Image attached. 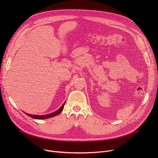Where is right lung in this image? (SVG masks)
Here are the masks:
<instances>
[{
	"label": "right lung",
	"instance_id": "obj_1",
	"mask_svg": "<svg viewBox=\"0 0 158 158\" xmlns=\"http://www.w3.org/2000/svg\"><path fill=\"white\" fill-rule=\"evenodd\" d=\"M65 103H64V104L56 112H53V113H51L49 114H46V115H42V116H39V115H32V114H29L27 113H26L28 116L34 118V119H47L49 118H52L54 116H56L58 114H59L60 112L62 111L63 109H64V106Z\"/></svg>",
	"mask_w": 158,
	"mask_h": 158
}]
</instances>
